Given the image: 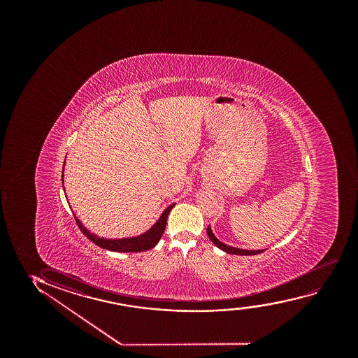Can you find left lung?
Returning a JSON list of instances; mask_svg holds the SVG:
<instances>
[{
    "mask_svg": "<svg viewBox=\"0 0 358 358\" xmlns=\"http://www.w3.org/2000/svg\"><path fill=\"white\" fill-rule=\"evenodd\" d=\"M206 234L209 236V238H210L211 242H213L217 248H220L221 250H224V252L229 253V255H259L262 252H264V250H241V248H236V247H232V245H225V243H222L221 241L216 238L215 235H214V234H213V231H211L210 225L208 226V229H206Z\"/></svg>",
    "mask_w": 358,
    "mask_h": 358,
    "instance_id": "obj_1",
    "label": "left lung"
}]
</instances>
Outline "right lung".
<instances>
[{
  "label": "right lung",
  "mask_w": 358,
  "mask_h": 358,
  "mask_svg": "<svg viewBox=\"0 0 358 358\" xmlns=\"http://www.w3.org/2000/svg\"><path fill=\"white\" fill-rule=\"evenodd\" d=\"M62 183H64V172H62ZM173 206H175V204L167 206L166 209L162 213V216L157 219V222L149 230L145 231L144 234L136 236V237H126V238H103V237H99L98 235L90 232L79 221L78 217L74 215V213L73 215L77 225H78L79 229L83 232L84 235L87 236L93 243L99 245V247H101L103 250H113V252H123V253H126V252H144V250H152V247H155L157 245V242L162 238V234H164L165 227H166L167 216H169V213L171 211Z\"/></svg>",
  "instance_id": "1"
}]
</instances>
